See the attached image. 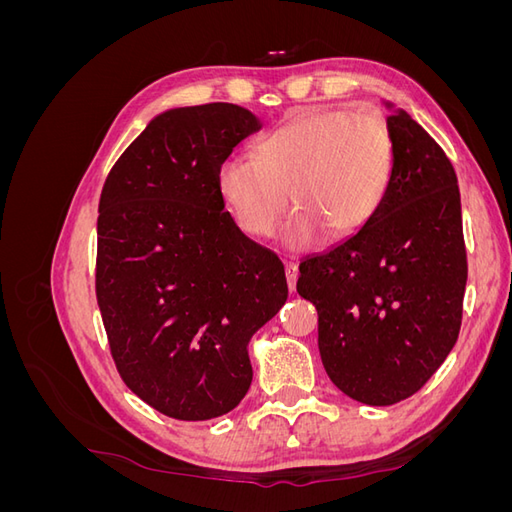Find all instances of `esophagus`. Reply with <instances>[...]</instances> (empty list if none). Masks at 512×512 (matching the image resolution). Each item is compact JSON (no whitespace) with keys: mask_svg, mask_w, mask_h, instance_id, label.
<instances>
[{"mask_svg":"<svg viewBox=\"0 0 512 512\" xmlns=\"http://www.w3.org/2000/svg\"><path fill=\"white\" fill-rule=\"evenodd\" d=\"M284 271H286V282H288V288H290V290H294V288H297V280H299V267L294 265V262H286Z\"/></svg>","mask_w":512,"mask_h":512,"instance_id":"1","label":"esophagus"}]
</instances>
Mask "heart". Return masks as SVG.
I'll list each match as a JSON object with an SVG mask.
<instances>
[{"label":"heart","mask_w":512,"mask_h":512,"mask_svg":"<svg viewBox=\"0 0 512 512\" xmlns=\"http://www.w3.org/2000/svg\"><path fill=\"white\" fill-rule=\"evenodd\" d=\"M393 160L391 130L380 113H314L262 136L256 158L228 156L218 168V190L252 237H271L294 200L299 211L284 226L282 243L309 250L327 230L352 235L376 218Z\"/></svg>","instance_id":"obj_1"}]
</instances>
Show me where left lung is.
Returning <instances> with one entry per match:
<instances>
[{
    "label": "left lung",
    "instance_id": "8db88e82",
    "mask_svg": "<svg viewBox=\"0 0 512 512\" xmlns=\"http://www.w3.org/2000/svg\"><path fill=\"white\" fill-rule=\"evenodd\" d=\"M393 177L376 218L299 265L318 309V348L339 391L393 406L436 374L461 329L468 280L457 175L442 147L393 102Z\"/></svg>",
    "mask_w": 512,
    "mask_h": 512
}]
</instances>
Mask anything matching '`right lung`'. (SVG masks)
Wrapping results in <instances>:
<instances>
[{"label": "right lung", "mask_w": 512, "mask_h": 512, "mask_svg": "<svg viewBox=\"0 0 512 512\" xmlns=\"http://www.w3.org/2000/svg\"><path fill=\"white\" fill-rule=\"evenodd\" d=\"M262 121L243 106H179L121 153L100 196L96 294L128 389L179 421L239 406L247 346L288 299L282 260L224 211L218 168Z\"/></svg>", "instance_id": "obj_1"}]
</instances>
